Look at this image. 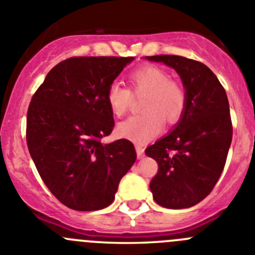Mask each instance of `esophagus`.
I'll return each instance as SVG.
<instances>
[{
    "mask_svg": "<svg viewBox=\"0 0 255 255\" xmlns=\"http://www.w3.org/2000/svg\"><path fill=\"white\" fill-rule=\"evenodd\" d=\"M135 149H136V155H138V158H143L144 148L141 147V145H135Z\"/></svg>",
    "mask_w": 255,
    "mask_h": 255,
    "instance_id": "obj_1",
    "label": "esophagus"
}]
</instances>
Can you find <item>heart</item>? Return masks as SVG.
Segmentation results:
<instances>
[{
  "instance_id": "obj_1",
  "label": "heart",
  "mask_w": 255,
  "mask_h": 255,
  "mask_svg": "<svg viewBox=\"0 0 255 255\" xmlns=\"http://www.w3.org/2000/svg\"><path fill=\"white\" fill-rule=\"evenodd\" d=\"M129 89L112 83L106 92V101L115 116L126 114L131 105V94L140 96L143 112L130 116L117 126L120 136L144 144L158 135L163 121L175 125L182 119L188 105L185 87L170 79L167 71L154 65H143L128 75Z\"/></svg>"
}]
</instances>
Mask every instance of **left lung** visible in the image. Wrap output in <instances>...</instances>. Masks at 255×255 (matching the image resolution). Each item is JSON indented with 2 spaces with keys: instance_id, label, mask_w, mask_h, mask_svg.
Wrapping results in <instances>:
<instances>
[{
  "instance_id": "obj_1",
  "label": "left lung",
  "mask_w": 255,
  "mask_h": 255,
  "mask_svg": "<svg viewBox=\"0 0 255 255\" xmlns=\"http://www.w3.org/2000/svg\"><path fill=\"white\" fill-rule=\"evenodd\" d=\"M179 74L188 93L185 114L164 138L145 149L158 163L149 184L155 203L189 208L213 190L226 163L233 123L225 88L211 69L182 56H148Z\"/></svg>"
}]
</instances>
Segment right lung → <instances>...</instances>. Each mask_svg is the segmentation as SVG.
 Instances as JSON below:
<instances>
[{
	"label": "right lung",
	"instance_id": "add662e5",
	"mask_svg": "<svg viewBox=\"0 0 255 255\" xmlns=\"http://www.w3.org/2000/svg\"><path fill=\"white\" fill-rule=\"evenodd\" d=\"M132 58H66L31 97L26 115L29 153L49 191L69 208L97 211L110 206L136 159L128 139L102 143L115 126L106 92Z\"/></svg>",
	"mask_w": 255,
	"mask_h": 255
}]
</instances>
